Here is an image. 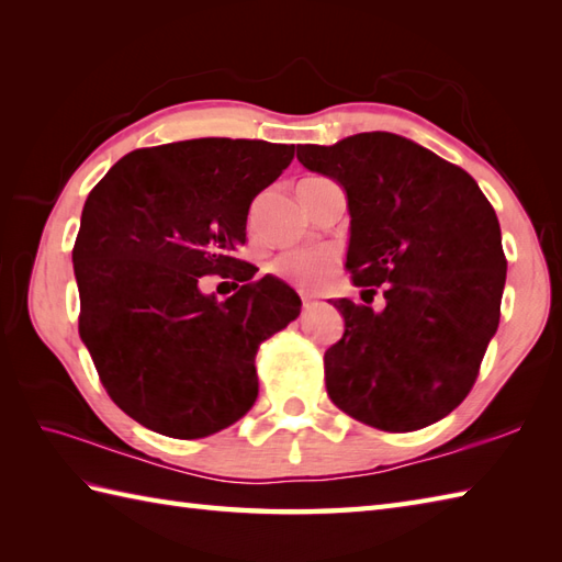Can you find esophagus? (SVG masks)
<instances>
[{
	"label": "esophagus",
	"instance_id": "1",
	"mask_svg": "<svg viewBox=\"0 0 562 562\" xmlns=\"http://www.w3.org/2000/svg\"><path fill=\"white\" fill-rule=\"evenodd\" d=\"M316 302L312 300V296H306V294H302V306L306 308V312H308V308H312Z\"/></svg>",
	"mask_w": 562,
	"mask_h": 562
}]
</instances>
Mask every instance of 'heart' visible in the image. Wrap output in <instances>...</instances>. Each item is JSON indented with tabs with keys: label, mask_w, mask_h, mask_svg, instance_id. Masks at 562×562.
I'll list each match as a JSON object with an SVG mask.
<instances>
[{
	"label": "heart",
	"mask_w": 562,
	"mask_h": 562,
	"mask_svg": "<svg viewBox=\"0 0 562 562\" xmlns=\"http://www.w3.org/2000/svg\"><path fill=\"white\" fill-rule=\"evenodd\" d=\"M333 266H336V260L326 250H292V254H284L274 260V272L294 282L296 288L314 290L326 280Z\"/></svg>",
	"instance_id": "b5f03b06"
}]
</instances>
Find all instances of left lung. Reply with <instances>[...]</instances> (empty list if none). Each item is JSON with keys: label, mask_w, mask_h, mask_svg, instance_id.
Listing matches in <instances>:
<instances>
[{"label": "left lung", "mask_w": 562, "mask_h": 562, "mask_svg": "<svg viewBox=\"0 0 562 562\" xmlns=\"http://www.w3.org/2000/svg\"><path fill=\"white\" fill-rule=\"evenodd\" d=\"M296 159L345 190V268L386 300L381 312L333 302L345 333L324 355L330 401L386 432L441 420L469 396L499 324L507 260L493 205L459 166L393 133L302 145Z\"/></svg>", "instance_id": "left-lung-1"}]
</instances>
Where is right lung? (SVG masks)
Here are the masks:
<instances>
[{
	"label": "right lung",
	"mask_w": 562,
	"mask_h": 562,
	"mask_svg": "<svg viewBox=\"0 0 562 562\" xmlns=\"http://www.w3.org/2000/svg\"><path fill=\"white\" fill-rule=\"evenodd\" d=\"M292 157L294 145L229 137L135 149L83 202L79 336L117 408L154 432L207 437L254 408L256 352L302 300L272 274L254 280L236 250L250 202ZM205 273L237 292L205 295Z\"/></svg>",
	"instance_id": "1"
}]
</instances>
